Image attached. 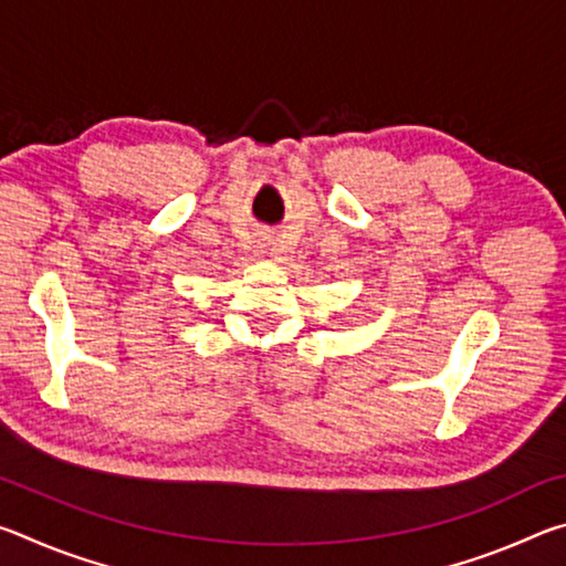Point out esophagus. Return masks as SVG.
<instances>
[{
  "instance_id": "1",
  "label": "esophagus",
  "mask_w": 566,
  "mask_h": 566,
  "mask_svg": "<svg viewBox=\"0 0 566 566\" xmlns=\"http://www.w3.org/2000/svg\"><path fill=\"white\" fill-rule=\"evenodd\" d=\"M266 247H270V239H264V242H262V249H260L262 254H264V252H270V249H266Z\"/></svg>"
}]
</instances>
